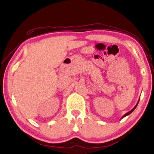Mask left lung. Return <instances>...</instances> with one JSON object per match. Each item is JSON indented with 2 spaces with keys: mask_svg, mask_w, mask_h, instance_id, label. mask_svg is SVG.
Returning a JSON list of instances; mask_svg holds the SVG:
<instances>
[{
  "mask_svg": "<svg viewBox=\"0 0 154 154\" xmlns=\"http://www.w3.org/2000/svg\"><path fill=\"white\" fill-rule=\"evenodd\" d=\"M140 101V100H139ZM139 101H138V102H137V103L136 104V105H135V106L133 108V109H132L131 111H129V112H128V113H126L125 114H124V115H123V116H122V119H123V117H125V116H128V115H129V114H131L132 112H133V111H134V109H135V108H136V107L137 106V105H138V103H139Z\"/></svg>",
  "mask_w": 154,
  "mask_h": 154,
  "instance_id": "8db88e82",
  "label": "left lung"
}]
</instances>
